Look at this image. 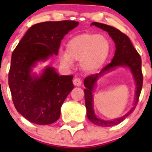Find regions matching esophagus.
I'll return each instance as SVG.
<instances>
[{
	"instance_id": "esophagus-1",
	"label": "esophagus",
	"mask_w": 152,
	"mask_h": 152,
	"mask_svg": "<svg viewBox=\"0 0 152 152\" xmlns=\"http://www.w3.org/2000/svg\"><path fill=\"white\" fill-rule=\"evenodd\" d=\"M73 84L76 87H80L81 84H82V81H81L80 79L75 78L73 80Z\"/></svg>"
}]
</instances>
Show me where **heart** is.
<instances>
[{
  "label": "heart",
  "mask_w": 152,
  "mask_h": 152,
  "mask_svg": "<svg viewBox=\"0 0 152 152\" xmlns=\"http://www.w3.org/2000/svg\"><path fill=\"white\" fill-rule=\"evenodd\" d=\"M111 46L103 34L83 33L72 37L66 44V53L60 54V61L71 66L72 61H80L81 68L89 73L96 72L108 59Z\"/></svg>",
  "instance_id": "1"
}]
</instances>
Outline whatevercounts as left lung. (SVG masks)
Here are the masks:
<instances>
[{
    "instance_id": "1",
    "label": "left lung",
    "mask_w": 152,
    "mask_h": 152,
    "mask_svg": "<svg viewBox=\"0 0 152 152\" xmlns=\"http://www.w3.org/2000/svg\"><path fill=\"white\" fill-rule=\"evenodd\" d=\"M95 25V27L102 29L108 32L109 35L113 39L115 43V53L114 57L111 62L107 64L105 68L102 69L101 72L97 74H93L91 76L86 77L83 83L85 86L84 89V97H85V105L87 109V116L89 120L96 125L102 127H110L118 125L124 121L128 116L132 113L137 106L139 99L140 91L143 85V75L141 72V58L139 53L132 46L129 38L123 34L122 32L115 27L109 25L94 22L91 26ZM118 67H126L130 70L132 74L133 78L136 84L135 91V100L133 107L122 117L115 118L112 120H105L99 118L95 114L94 110V99L93 92L97 86V81L102 78L105 75Z\"/></svg>"
}]
</instances>
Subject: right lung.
Segmentation results:
<instances>
[{
  "mask_svg": "<svg viewBox=\"0 0 152 152\" xmlns=\"http://www.w3.org/2000/svg\"><path fill=\"white\" fill-rule=\"evenodd\" d=\"M71 20L33 25L12 54L8 85L16 110L29 121L50 125L59 119L61 108L74 88L72 76H60L52 66L39 73L34 69L57 55L61 41L78 26Z\"/></svg>",
  "mask_w": 152,
  "mask_h": 152,
  "instance_id": "1",
  "label": "right lung"
}]
</instances>
